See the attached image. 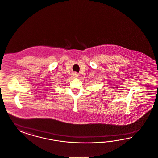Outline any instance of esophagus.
<instances>
[{"label": "esophagus", "mask_w": 158, "mask_h": 158, "mask_svg": "<svg viewBox=\"0 0 158 158\" xmlns=\"http://www.w3.org/2000/svg\"><path fill=\"white\" fill-rule=\"evenodd\" d=\"M79 77V74H77V73H75L73 74V77L77 78V77Z\"/></svg>", "instance_id": "34e87169"}]
</instances>
